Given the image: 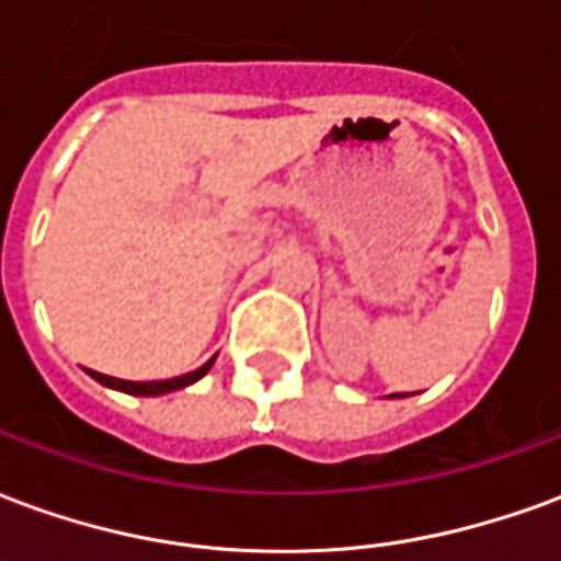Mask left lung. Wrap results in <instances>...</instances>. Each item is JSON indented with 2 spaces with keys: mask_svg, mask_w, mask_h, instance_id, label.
<instances>
[{
  "mask_svg": "<svg viewBox=\"0 0 561 561\" xmlns=\"http://www.w3.org/2000/svg\"><path fill=\"white\" fill-rule=\"evenodd\" d=\"M397 397H405V393H397Z\"/></svg>",
  "mask_w": 561,
  "mask_h": 561,
  "instance_id": "obj_1",
  "label": "left lung"
}]
</instances>
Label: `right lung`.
<instances>
[{"label": "right lung", "mask_w": 561, "mask_h": 561, "mask_svg": "<svg viewBox=\"0 0 561 561\" xmlns=\"http://www.w3.org/2000/svg\"><path fill=\"white\" fill-rule=\"evenodd\" d=\"M216 364V357H209L207 364L195 369V373H185V376H176V378H164V381H123V378H114V376H102V373H92L90 376L104 385V388H114V390H123V393H131V397H161V393H171V390H180V388H188V385H195L197 378H204L209 373V366Z\"/></svg>", "instance_id": "add662e5"}]
</instances>
